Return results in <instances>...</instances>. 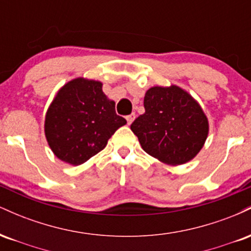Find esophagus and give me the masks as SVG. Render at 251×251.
Wrapping results in <instances>:
<instances>
[{"instance_id":"obj_1","label":"esophagus","mask_w":251,"mask_h":251,"mask_svg":"<svg viewBox=\"0 0 251 251\" xmlns=\"http://www.w3.org/2000/svg\"><path fill=\"white\" fill-rule=\"evenodd\" d=\"M134 118H135V114H134V113L129 114V116L126 117V120H127V124H128V125H131L132 122H133V120H134Z\"/></svg>"}]
</instances>
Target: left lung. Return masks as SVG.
Here are the masks:
<instances>
[{
	"mask_svg": "<svg viewBox=\"0 0 251 251\" xmlns=\"http://www.w3.org/2000/svg\"><path fill=\"white\" fill-rule=\"evenodd\" d=\"M145 113L132 123L146 153L169 165L194 159L204 146L209 122L201 105L178 86H154L144 98Z\"/></svg>",
	"mask_w": 251,
	"mask_h": 251,
	"instance_id": "1",
	"label": "left lung"
}]
</instances>
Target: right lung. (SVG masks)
<instances>
[{"instance_id": "right-lung-1", "label": "right lung", "mask_w": 251, "mask_h": 251, "mask_svg": "<svg viewBox=\"0 0 251 251\" xmlns=\"http://www.w3.org/2000/svg\"><path fill=\"white\" fill-rule=\"evenodd\" d=\"M126 124L102 83L76 77L63 85L47 109L45 134L62 162L80 165L105 149L112 134Z\"/></svg>"}]
</instances>
